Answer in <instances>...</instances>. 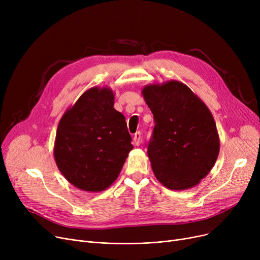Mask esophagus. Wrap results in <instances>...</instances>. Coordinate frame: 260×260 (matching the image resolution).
<instances>
[{
	"label": "esophagus",
	"instance_id": "esophagus-1",
	"mask_svg": "<svg viewBox=\"0 0 260 260\" xmlns=\"http://www.w3.org/2000/svg\"><path fill=\"white\" fill-rule=\"evenodd\" d=\"M133 142L135 145H140L141 143V133L137 132L134 136H133Z\"/></svg>",
	"mask_w": 260,
	"mask_h": 260
}]
</instances>
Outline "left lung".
<instances>
[{"label":"left lung","mask_w":260,"mask_h":260,"mask_svg":"<svg viewBox=\"0 0 260 260\" xmlns=\"http://www.w3.org/2000/svg\"><path fill=\"white\" fill-rule=\"evenodd\" d=\"M142 95L155 119L147 155L157 180L174 190L197 185L219 155V135L210 109L176 80L148 84Z\"/></svg>","instance_id":"1"}]
</instances>
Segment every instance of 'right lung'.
<instances>
[{
    "label": "right lung",
    "instance_id": "1",
    "mask_svg": "<svg viewBox=\"0 0 260 260\" xmlns=\"http://www.w3.org/2000/svg\"><path fill=\"white\" fill-rule=\"evenodd\" d=\"M115 92L94 86L66 109L53 146L65 179L85 192L111 186L133 149L125 118L114 108Z\"/></svg>",
    "mask_w": 260,
    "mask_h": 260
}]
</instances>
